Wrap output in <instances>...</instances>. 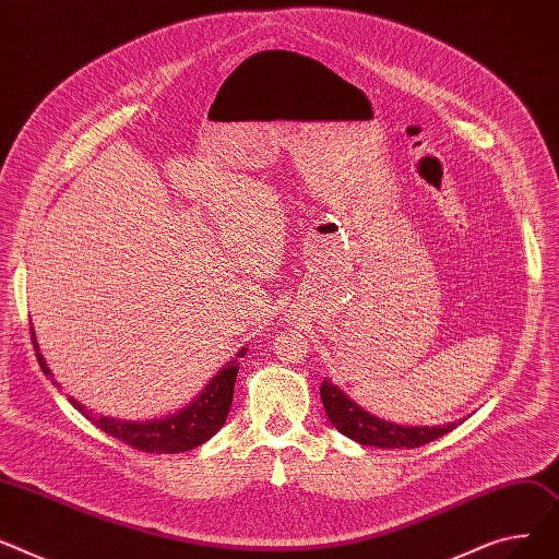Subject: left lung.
I'll use <instances>...</instances> for the list:
<instances>
[{"label": "left lung", "instance_id": "obj_1", "mask_svg": "<svg viewBox=\"0 0 559 559\" xmlns=\"http://www.w3.org/2000/svg\"><path fill=\"white\" fill-rule=\"evenodd\" d=\"M320 400L324 406L326 417L336 426V429L352 438L358 444H368V447H379V449H415L421 444H429L451 429H455V424L447 426H397L392 421H383L364 408H358L343 390L336 385L322 381L320 385Z\"/></svg>", "mask_w": 559, "mask_h": 559}]
</instances>
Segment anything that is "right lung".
Listing matches in <instances>:
<instances>
[{
    "label": "right lung",
    "mask_w": 559,
    "mask_h": 559,
    "mask_svg": "<svg viewBox=\"0 0 559 559\" xmlns=\"http://www.w3.org/2000/svg\"><path fill=\"white\" fill-rule=\"evenodd\" d=\"M33 336V332H31ZM36 343V338H33ZM38 347V345H36ZM241 356L246 354L239 352ZM40 368L45 374H51L45 366V358L38 354ZM239 366L235 360L229 364L205 385V390L193 400L187 408L178 411L176 415H167L155 421H119L110 417L92 415L85 406H81L76 400L68 397L72 406L83 413L94 426H98L104 433L112 436L115 440L128 444L130 449H138L142 453H180L189 451L207 442L227 419L229 406H233L235 397V381H237Z\"/></svg>",
    "instance_id": "obj_1"
}]
</instances>
